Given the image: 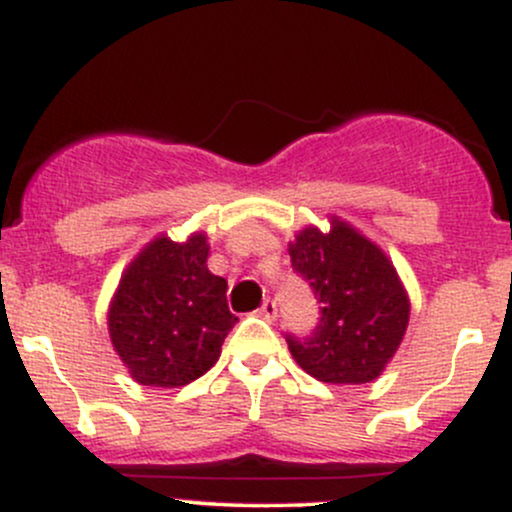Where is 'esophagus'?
Masks as SVG:
<instances>
[{
	"label": "esophagus",
	"mask_w": 512,
	"mask_h": 512,
	"mask_svg": "<svg viewBox=\"0 0 512 512\" xmlns=\"http://www.w3.org/2000/svg\"><path fill=\"white\" fill-rule=\"evenodd\" d=\"M276 310H279V308H276V303L272 301V298H267V301L262 303L260 315L264 317V320H274V317H276Z\"/></svg>",
	"instance_id": "obj_1"
}]
</instances>
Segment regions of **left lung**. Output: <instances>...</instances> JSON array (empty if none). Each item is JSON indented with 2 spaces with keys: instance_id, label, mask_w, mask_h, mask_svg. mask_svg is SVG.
<instances>
[{
  "instance_id": "1",
  "label": "left lung",
  "mask_w": 512,
  "mask_h": 512,
  "mask_svg": "<svg viewBox=\"0 0 512 512\" xmlns=\"http://www.w3.org/2000/svg\"><path fill=\"white\" fill-rule=\"evenodd\" d=\"M291 267L320 303L308 337L286 334L291 356L322 383L361 385L383 373L409 325V298L387 255L346 221L308 226L289 245Z\"/></svg>"
}]
</instances>
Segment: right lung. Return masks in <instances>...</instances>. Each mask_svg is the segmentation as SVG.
Returning <instances> with one entry per match:
<instances>
[{
    "label": "right lung",
    "mask_w": 512,
    "mask_h": 512,
    "mask_svg": "<svg viewBox=\"0 0 512 512\" xmlns=\"http://www.w3.org/2000/svg\"><path fill=\"white\" fill-rule=\"evenodd\" d=\"M209 243L151 240L122 274L108 310V332L137 383L182 387L219 361L238 317L228 310L226 279L207 267Z\"/></svg>",
    "instance_id": "1"
}]
</instances>
